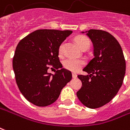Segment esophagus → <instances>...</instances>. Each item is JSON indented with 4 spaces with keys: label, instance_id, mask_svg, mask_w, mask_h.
I'll return each mask as SVG.
<instances>
[{
    "label": "esophagus",
    "instance_id": "obj_1",
    "mask_svg": "<svg viewBox=\"0 0 130 130\" xmlns=\"http://www.w3.org/2000/svg\"><path fill=\"white\" fill-rule=\"evenodd\" d=\"M72 77L74 78H76L77 77V74H76V73H72Z\"/></svg>",
    "mask_w": 130,
    "mask_h": 130
}]
</instances>
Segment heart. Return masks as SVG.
Instances as JSON below:
<instances>
[{
    "instance_id": "b5f03b06",
    "label": "heart",
    "mask_w": 130,
    "mask_h": 130,
    "mask_svg": "<svg viewBox=\"0 0 130 130\" xmlns=\"http://www.w3.org/2000/svg\"><path fill=\"white\" fill-rule=\"evenodd\" d=\"M75 41L77 43L78 46L79 47L80 49L84 47L85 46L89 45V39L83 36H78L76 38H75ZM63 46H64V43H62L60 45L59 47V54H62V50H63ZM85 62L84 60L82 59H76V58H68L63 61V67L70 71L72 72H76L80 68H82L84 65Z\"/></svg>"
}]
</instances>
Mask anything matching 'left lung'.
Listing matches in <instances>:
<instances>
[{
    "label": "left lung",
    "instance_id": "obj_1",
    "mask_svg": "<svg viewBox=\"0 0 130 130\" xmlns=\"http://www.w3.org/2000/svg\"><path fill=\"white\" fill-rule=\"evenodd\" d=\"M92 41L94 58L83 68L87 75H78L82 87L76 92L85 106L99 108L109 103L119 92L125 74V60L119 43L105 31H81Z\"/></svg>",
    "mask_w": 130,
    "mask_h": 130
}]
</instances>
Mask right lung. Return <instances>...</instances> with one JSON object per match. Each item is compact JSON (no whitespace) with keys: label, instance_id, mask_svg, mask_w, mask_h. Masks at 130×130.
<instances>
[{"label":"right lung","instance_id":"add662e5","mask_svg":"<svg viewBox=\"0 0 130 130\" xmlns=\"http://www.w3.org/2000/svg\"><path fill=\"white\" fill-rule=\"evenodd\" d=\"M72 33L70 30L38 29L23 38L16 47L13 58L16 83L26 99L36 106L54 103L72 78L70 71L62 68L58 58L60 45ZM50 64L57 70L54 74L48 72Z\"/></svg>","mask_w":130,"mask_h":130}]
</instances>
